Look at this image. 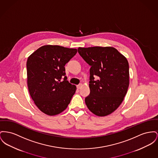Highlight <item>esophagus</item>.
<instances>
[{
    "instance_id": "obj_1",
    "label": "esophagus",
    "mask_w": 158,
    "mask_h": 158,
    "mask_svg": "<svg viewBox=\"0 0 158 158\" xmlns=\"http://www.w3.org/2000/svg\"><path fill=\"white\" fill-rule=\"evenodd\" d=\"M82 85V84H79V85H77V89H80V88H81Z\"/></svg>"
}]
</instances>
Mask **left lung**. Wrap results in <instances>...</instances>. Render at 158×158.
<instances>
[{
	"label": "left lung",
	"mask_w": 158,
	"mask_h": 158,
	"mask_svg": "<svg viewBox=\"0 0 158 158\" xmlns=\"http://www.w3.org/2000/svg\"><path fill=\"white\" fill-rule=\"evenodd\" d=\"M79 55L91 65L90 94L85 98L89 110L98 116L115 111L123 102L129 86V64L114 48H78ZM97 76V80H94Z\"/></svg>",
	"instance_id": "1"
}]
</instances>
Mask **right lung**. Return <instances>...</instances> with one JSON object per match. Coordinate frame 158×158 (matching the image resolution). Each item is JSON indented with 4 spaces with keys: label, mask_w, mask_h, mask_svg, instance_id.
Instances as JSON below:
<instances>
[{
    "label": "right lung",
    "mask_w": 158,
    "mask_h": 158,
    "mask_svg": "<svg viewBox=\"0 0 158 158\" xmlns=\"http://www.w3.org/2000/svg\"><path fill=\"white\" fill-rule=\"evenodd\" d=\"M76 53V49L48 45L28 56V91L39 109L48 115L64 111L76 92V86L67 81L64 65Z\"/></svg>",
    "instance_id": "add662e5"
}]
</instances>
